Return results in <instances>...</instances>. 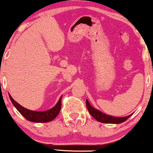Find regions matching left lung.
Here are the masks:
<instances>
[{
  "label": "left lung",
  "mask_w": 153,
  "mask_h": 153,
  "mask_svg": "<svg viewBox=\"0 0 153 153\" xmlns=\"http://www.w3.org/2000/svg\"><path fill=\"white\" fill-rule=\"evenodd\" d=\"M86 106L90 114L94 118L97 120L98 122L101 123H108V124H121V123L125 122L127 120L129 117H131L133 114H131L127 116V117H113V116H110L106 114L103 113L100 110L96 109L93 107L89 103V101L86 99Z\"/></svg>",
  "instance_id": "left-lung-1"
}]
</instances>
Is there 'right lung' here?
<instances>
[{"label":"right lung","instance_id":"right-lung-1","mask_svg":"<svg viewBox=\"0 0 153 153\" xmlns=\"http://www.w3.org/2000/svg\"><path fill=\"white\" fill-rule=\"evenodd\" d=\"M9 95V97L10 101L15 108L19 111V113L22 114L27 120L33 122H40V123H45L49 122L53 120L54 119L56 118L57 115H58L59 111L61 108V101H62V96L59 98V99L56 103L54 106L52 107L50 109L45 111H31L27 108H24L22 106H21L19 103H18L11 96Z\"/></svg>","mask_w":153,"mask_h":153}]
</instances>
